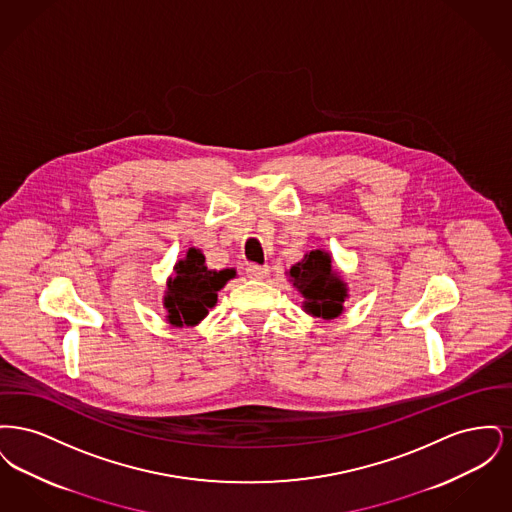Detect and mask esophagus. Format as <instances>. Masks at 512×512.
Masks as SVG:
<instances>
[{
	"mask_svg": "<svg viewBox=\"0 0 512 512\" xmlns=\"http://www.w3.org/2000/svg\"><path fill=\"white\" fill-rule=\"evenodd\" d=\"M245 274H247L249 278H253V280H265L268 274H270V268H268L267 265H265V267H261V265H247Z\"/></svg>",
	"mask_w": 512,
	"mask_h": 512,
	"instance_id": "34e87169",
	"label": "esophagus"
}]
</instances>
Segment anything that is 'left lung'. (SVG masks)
<instances>
[{"label":"left lung","instance_id":"left-lung-1","mask_svg":"<svg viewBox=\"0 0 512 512\" xmlns=\"http://www.w3.org/2000/svg\"><path fill=\"white\" fill-rule=\"evenodd\" d=\"M293 288L303 295V311L320 320H332L343 313L349 297L347 282L332 265V255L324 249H313L303 255L288 272Z\"/></svg>","mask_w":512,"mask_h":512}]
</instances>
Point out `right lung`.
<instances>
[{"label":"right lung","mask_w":512,"mask_h":512,"mask_svg":"<svg viewBox=\"0 0 512 512\" xmlns=\"http://www.w3.org/2000/svg\"><path fill=\"white\" fill-rule=\"evenodd\" d=\"M232 278H236V268H207L201 249L190 247L167 278L163 295L167 322L174 328L197 326L217 305L220 290Z\"/></svg>","instance_id":"right-lung-1"}]
</instances>
